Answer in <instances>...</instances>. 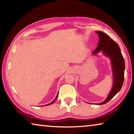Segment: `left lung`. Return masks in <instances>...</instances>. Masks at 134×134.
Returning a JSON list of instances; mask_svg holds the SVG:
<instances>
[{"label":"left lung","mask_w":134,"mask_h":134,"mask_svg":"<svg viewBox=\"0 0 134 134\" xmlns=\"http://www.w3.org/2000/svg\"><path fill=\"white\" fill-rule=\"evenodd\" d=\"M99 37L98 46L92 54L96 55L99 51H102L105 56L110 59L113 74V85L112 89L106 99L97 105L106 104L110 101L119 91L123 86L124 77L125 62L122 55L120 47L110 37L100 31L96 32Z\"/></svg>","instance_id":"8db88e82"}]
</instances>
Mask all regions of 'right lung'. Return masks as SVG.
<instances>
[{"instance_id": "add662e5", "label": "right lung", "mask_w": 134, "mask_h": 134, "mask_svg": "<svg viewBox=\"0 0 134 134\" xmlns=\"http://www.w3.org/2000/svg\"><path fill=\"white\" fill-rule=\"evenodd\" d=\"M58 94H57V96H56V98H55V99H54V100H53V101H52V102H51V103H49V104H47V105H51V104H53V102L55 101V100H56V99L57 97H58Z\"/></svg>"}]
</instances>
